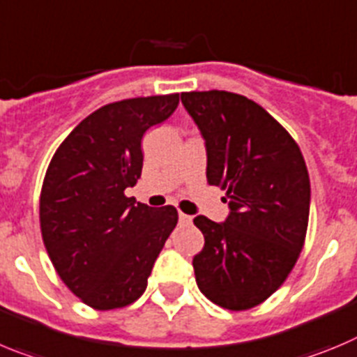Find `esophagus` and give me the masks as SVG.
<instances>
[{
	"mask_svg": "<svg viewBox=\"0 0 357 357\" xmlns=\"http://www.w3.org/2000/svg\"><path fill=\"white\" fill-rule=\"evenodd\" d=\"M178 221H181V225H189L192 221L191 215L184 214V212H178Z\"/></svg>",
	"mask_w": 357,
	"mask_h": 357,
	"instance_id": "34e87169",
	"label": "esophagus"
}]
</instances>
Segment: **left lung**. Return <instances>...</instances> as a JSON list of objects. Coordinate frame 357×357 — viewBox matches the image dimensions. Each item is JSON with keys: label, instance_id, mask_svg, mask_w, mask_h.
<instances>
[{"label": "left lung", "instance_id": "left-lung-1", "mask_svg": "<svg viewBox=\"0 0 357 357\" xmlns=\"http://www.w3.org/2000/svg\"><path fill=\"white\" fill-rule=\"evenodd\" d=\"M182 104L207 150V182L227 191L223 223L196 215L205 237L192 258L198 289L221 308L250 310L276 292L305 244L310 176L292 136L231 91H188Z\"/></svg>", "mask_w": 357, "mask_h": 357}]
</instances>
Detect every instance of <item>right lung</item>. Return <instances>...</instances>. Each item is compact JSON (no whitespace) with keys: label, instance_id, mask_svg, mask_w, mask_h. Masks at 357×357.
<instances>
[{"label":"right lung","instance_id":"add662e5","mask_svg":"<svg viewBox=\"0 0 357 357\" xmlns=\"http://www.w3.org/2000/svg\"><path fill=\"white\" fill-rule=\"evenodd\" d=\"M178 106V93L126 99L93 111L52 155L40 192V230L61 281L84 305L113 310L146 289L176 208L123 195L143 168L142 139Z\"/></svg>","mask_w":357,"mask_h":357}]
</instances>
